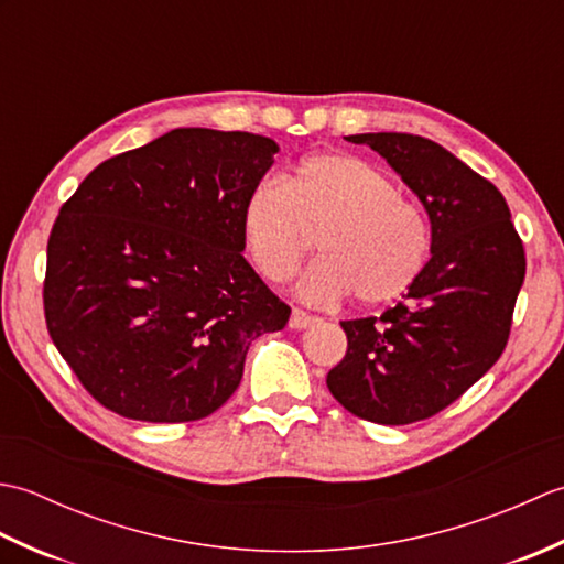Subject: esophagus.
Segmentation results:
<instances>
[{
	"label": "esophagus",
	"mask_w": 564,
	"mask_h": 564,
	"mask_svg": "<svg viewBox=\"0 0 564 564\" xmlns=\"http://www.w3.org/2000/svg\"><path fill=\"white\" fill-rule=\"evenodd\" d=\"M317 322V317L315 315H310V313H305L303 307H293V313H291V329H307L310 325H315Z\"/></svg>",
	"instance_id": "esophagus-1"
}]
</instances>
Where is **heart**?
Here are the masks:
<instances>
[{"mask_svg": "<svg viewBox=\"0 0 564 564\" xmlns=\"http://www.w3.org/2000/svg\"><path fill=\"white\" fill-rule=\"evenodd\" d=\"M242 232L254 267L273 283L289 281L319 237L325 259L301 281L313 303L351 293L361 305L400 301L431 254L424 208L376 164L344 152L305 158L289 184L259 182L245 203Z\"/></svg>", "mask_w": 564, "mask_h": 564, "instance_id": "1", "label": "heart"}]
</instances>
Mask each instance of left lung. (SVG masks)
Listing matches in <instances>:
<instances>
[{
	"instance_id": "obj_1",
	"label": "left lung",
	"mask_w": 564,
	"mask_h": 564,
	"mask_svg": "<svg viewBox=\"0 0 564 564\" xmlns=\"http://www.w3.org/2000/svg\"><path fill=\"white\" fill-rule=\"evenodd\" d=\"M349 142L386 158L424 203L431 259L398 305L341 322L349 346L327 388L366 422H422L499 361L525 275L523 242L499 188L438 142L410 133Z\"/></svg>"
}]
</instances>
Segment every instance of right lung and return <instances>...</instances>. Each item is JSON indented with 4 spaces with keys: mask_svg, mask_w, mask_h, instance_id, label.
<instances>
[{
    "mask_svg": "<svg viewBox=\"0 0 564 564\" xmlns=\"http://www.w3.org/2000/svg\"><path fill=\"white\" fill-rule=\"evenodd\" d=\"M271 138L176 128L101 162L47 239L45 325L94 400L126 419L196 422L230 400L249 344L291 307L242 257Z\"/></svg>",
    "mask_w": 564,
    "mask_h": 564,
    "instance_id": "right-lung-1",
    "label": "right lung"
}]
</instances>
